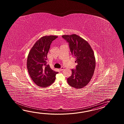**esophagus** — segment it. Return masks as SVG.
<instances>
[{
  "label": "esophagus",
  "mask_w": 124,
  "mask_h": 124,
  "mask_svg": "<svg viewBox=\"0 0 124 124\" xmlns=\"http://www.w3.org/2000/svg\"><path fill=\"white\" fill-rule=\"evenodd\" d=\"M64 67H61V68L60 69V71H62V70H64Z\"/></svg>",
  "instance_id": "obj_1"
}]
</instances>
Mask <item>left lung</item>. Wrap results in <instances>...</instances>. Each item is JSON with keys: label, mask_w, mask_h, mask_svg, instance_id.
<instances>
[{"label": "left lung", "mask_w": 124, "mask_h": 124, "mask_svg": "<svg viewBox=\"0 0 124 124\" xmlns=\"http://www.w3.org/2000/svg\"><path fill=\"white\" fill-rule=\"evenodd\" d=\"M68 42L71 54L76 59V70L72 69V75L67 78L69 85L76 89L86 86L92 79L95 70L94 52L89 43L75 34L63 35Z\"/></svg>", "instance_id": "8db88e82"}]
</instances>
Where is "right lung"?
Wrapping results in <instances>:
<instances>
[{"mask_svg": "<svg viewBox=\"0 0 124 124\" xmlns=\"http://www.w3.org/2000/svg\"><path fill=\"white\" fill-rule=\"evenodd\" d=\"M55 35L41 37L35 43L29 52L27 59V68L33 82L40 87H46L54 81L58 72L46 65L47 55Z\"/></svg>", "mask_w": 124, "mask_h": 124, "instance_id": "add662e5", "label": "right lung"}]
</instances>
